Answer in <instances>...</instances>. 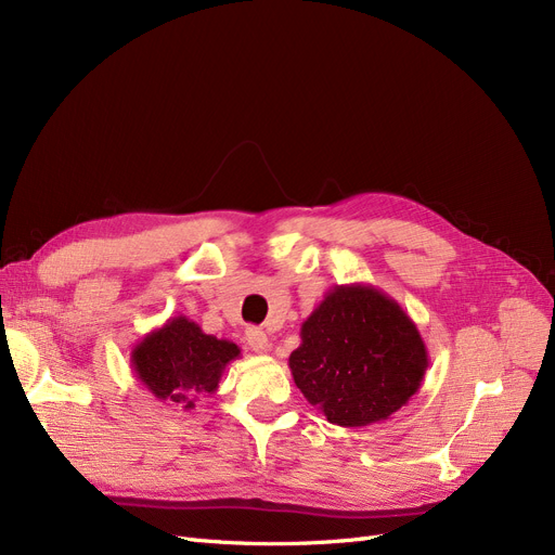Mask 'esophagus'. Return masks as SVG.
<instances>
[{"mask_svg":"<svg viewBox=\"0 0 555 555\" xmlns=\"http://www.w3.org/2000/svg\"><path fill=\"white\" fill-rule=\"evenodd\" d=\"M246 343H249L251 350L258 352V354L270 352V338H267L264 332L256 330V326H251V330H246Z\"/></svg>","mask_w":555,"mask_h":555,"instance_id":"1","label":"esophagus"}]
</instances>
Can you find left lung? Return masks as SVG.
<instances>
[{
    "instance_id": "obj_1",
    "label": "left lung",
    "mask_w": 555,
    "mask_h": 555,
    "mask_svg": "<svg viewBox=\"0 0 555 555\" xmlns=\"http://www.w3.org/2000/svg\"><path fill=\"white\" fill-rule=\"evenodd\" d=\"M288 365L304 398L343 427L391 418L412 400L429 365L418 326L367 283L336 285L301 322Z\"/></svg>"
}]
</instances>
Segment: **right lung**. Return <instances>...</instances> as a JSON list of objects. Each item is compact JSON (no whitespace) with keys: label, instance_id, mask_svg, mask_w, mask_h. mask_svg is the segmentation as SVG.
<instances>
[{"label":"right lung","instance_id":"1","mask_svg":"<svg viewBox=\"0 0 555 555\" xmlns=\"http://www.w3.org/2000/svg\"><path fill=\"white\" fill-rule=\"evenodd\" d=\"M237 357L235 343L205 334L194 320L176 315L132 347L130 363L134 377L162 404L192 412L198 398L217 391L225 365Z\"/></svg>","mask_w":555,"mask_h":555}]
</instances>
